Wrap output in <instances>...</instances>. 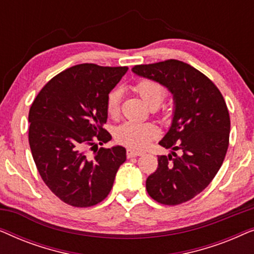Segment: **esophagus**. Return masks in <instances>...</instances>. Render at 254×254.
Returning a JSON list of instances; mask_svg holds the SVG:
<instances>
[{"label":"esophagus","mask_w":254,"mask_h":254,"mask_svg":"<svg viewBox=\"0 0 254 254\" xmlns=\"http://www.w3.org/2000/svg\"><path fill=\"white\" fill-rule=\"evenodd\" d=\"M141 155H143V151L142 150H136V149H131V148L127 149V157L128 158L137 157V156H141Z\"/></svg>","instance_id":"34e87169"}]
</instances>
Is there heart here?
I'll return each instance as SVG.
<instances>
[{
  "label": "heart",
  "instance_id": "heart-1",
  "mask_svg": "<svg viewBox=\"0 0 254 254\" xmlns=\"http://www.w3.org/2000/svg\"><path fill=\"white\" fill-rule=\"evenodd\" d=\"M134 91L140 96L145 105L150 109H157L164 100L166 90L164 85L154 79L143 78L134 85ZM120 110V91L112 90L106 99V112L116 117ZM116 138L119 143L129 148H143L149 142L157 137L158 130L155 125L149 123H133L127 121L116 129Z\"/></svg>",
  "mask_w": 254,
  "mask_h": 254
}]
</instances>
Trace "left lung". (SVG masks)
Here are the masks:
<instances>
[{
	"label": "left lung",
	"instance_id": "8db88e82",
	"mask_svg": "<svg viewBox=\"0 0 254 254\" xmlns=\"http://www.w3.org/2000/svg\"><path fill=\"white\" fill-rule=\"evenodd\" d=\"M131 70L166 86L176 105L171 127L159 142L171 148L172 155L158 156L157 170L147 178L145 189L162 204L187 202L209 185L224 161L230 135L227 104L206 75L183 61L170 59Z\"/></svg>",
	"mask_w": 254,
	"mask_h": 254
}]
</instances>
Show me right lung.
Here are the masks:
<instances>
[{
	"mask_svg": "<svg viewBox=\"0 0 254 254\" xmlns=\"http://www.w3.org/2000/svg\"><path fill=\"white\" fill-rule=\"evenodd\" d=\"M127 70L74 65L47 82L30 107L29 143L38 172L48 189L72 207L102 202L126 161L124 147L98 149L97 143L112 138L103 128L106 99ZM89 150L95 152L93 158Z\"/></svg>",
	"mask_w": 254,
	"mask_h": 254,
	"instance_id": "right-lung-1",
	"label": "right lung"
}]
</instances>
